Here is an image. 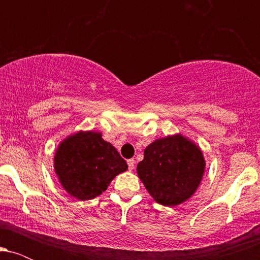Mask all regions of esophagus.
Listing matches in <instances>:
<instances>
[{
    "label": "esophagus",
    "mask_w": 260,
    "mask_h": 260,
    "mask_svg": "<svg viewBox=\"0 0 260 260\" xmlns=\"http://www.w3.org/2000/svg\"><path fill=\"white\" fill-rule=\"evenodd\" d=\"M127 164H128V170H129V171H132V170L134 169V165H136V161H134V159H129V160H127Z\"/></svg>",
    "instance_id": "34e87169"
}]
</instances>
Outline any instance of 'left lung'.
Masks as SVG:
<instances>
[{
  "mask_svg": "<svg viewBox=\"0 0 260 260\" xmlns=\"http://www.w3.org/2000/svg\"><path fill=\"white\" fill-rule=\"evenodd\" d=\"M204 169V156L199 147L176 134L148 145L137 172L155 201L175 207L194 194Z\"/></svg>",
  "mask_w": 260,
  "mask_h": 260,
  "instance_id": "obj_1",
  "label": "left lung"
}]
</instances>
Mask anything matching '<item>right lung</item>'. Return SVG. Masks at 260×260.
<instances>
[{"label": "right lung", "instance_id": "add662e5", "mask_svg": "<svg viewBox=\"0 0 260 260\" xmlns=\"http://www.w3.org/2000/svg\"><path fill=\"white\" fill-rule=\"evenodd\" d=\"M55 171L62 187L80 201L106 190L113 178L128 169L118 151L99 132H78L58 145Z\"/></svg>", "mask_w": 260, "mask_h": 260}]
</instances>
